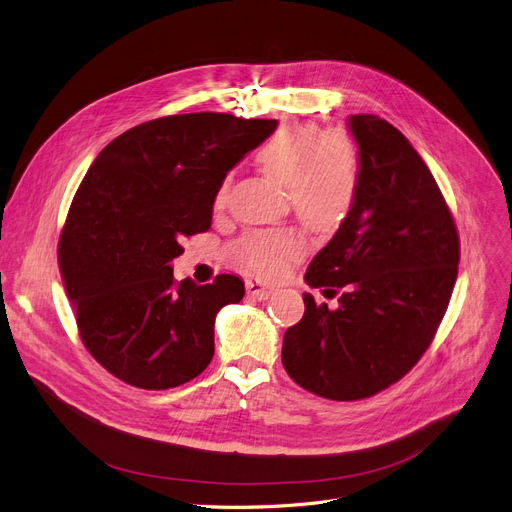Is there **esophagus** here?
<instances>
[{"mask_svg":"<svg viewBox=\"0 0 512 512\" xmlns=\"http://www.w3.org/2000/svg\"><path fill=\"white\" fill-rule=\"evenodd\" d=\"M246 291H248V295H252V297H256V299H268L270 295L275 293L273 287L262 283V281H258V279H248V281H246Z\"/></svg>","mask_w":512,"mask_h":512,"instance_id":"esophagus-1","label":"esophagus"}]
</instances>
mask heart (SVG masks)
I'll use <instances>...</instances> for the list:
<instances>
[{
	"instance_id": "1",
	"label": "heart",
	"mask_w": 512,
	"mask_h": 512,
	"mask_svg": "<svg viewBox=\"0 0 512 512\" xmlns=\"http://www.w3.org/2000/svg\"><path fill=\"white\" fill-rule=\"evenodd\" d=\"M264 175L287 190L291 208L314 231L341 225L355 202L359 155L345 130H326L312 122L283 124L258 150ZM231 175L223 179L215 204L223 206ZM304 256V242L295 233H254L237 248V262L262 277L281 275L289 262Z\"/></svg>"
}]
</instances>
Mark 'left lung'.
<instances>
[{
  "mask_svg": "<svg viewBox=\"0 0 512 512\" xmlns=\"http://www.w3.org/2000/svg\"><path fill=\"white\" fill-rule=\"evenodd\" d=\"M359 186L349 215L308 266L310 287L343 289L283 337V366L310 393L372 397L401 380L432 343L459 273V233L411 142L378 115H351Z\"/></svg>",
  "mask_w": 512,
  "mask_h": 512,
  "instance_id": "left-lung-1",
  "label": "left lung"
}]
</instances>
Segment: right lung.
Instances as JSON below:
<instances>
[{"label": "right lung", "mask_w": 512, "mask_h": 512, "mask_svg": "<svg viewBox=\"0 0 512 512\" xmlns=\"http://www.w3.org/2000/svg\"><path fill=\"white\" fill-rule=\"evenodd\" d=\"M277 119L184 113L140 124L90 165L59 235V270L80 339L115 378L167 390L206 370L215 318L242 302L244 281L173 279L186 237L204 233L227 171Z\"/></svg>", "instance_id": "right-lung-1"}]
</instances>
